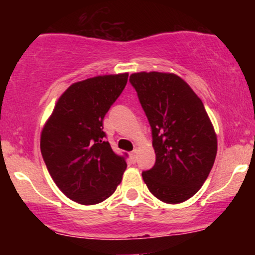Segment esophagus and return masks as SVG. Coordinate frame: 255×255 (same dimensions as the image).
<instances>
[{"mask_svg":"<svg viewBox=\"0 0 255 255\" xmlns=\"http://www.w3.org/2000/svg\"><path fill=\"white\" fill-rule=\"evenodd\" d=\"M136 152H137V150L135 148V150H133L130 152V159H131V162H135L136 160Z\"/></svg>","mask_w":255,"mask_h":255,"instance_id":"34e87169","label":"esophagus"}]
</instances>
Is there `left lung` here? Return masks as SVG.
Instances as JSON below:
<instances>
[{
    "mask_svg": "<svg viewBox=\"0 0 255 255\" xmlns=\"http://www.w3.org/2000/svg\"><path fill=\"white\" fill-rule=\"evenodd\" d=\"M130 84L152 128L156 163L142 172L148 191L166 204L201 188L217 154V135L201 99L174 73H133Z\"/></svg>",
    "mask_w": 255,
    "mask_h": 255,
    "instance_id": "obj_1",
    "label": "left lung"
}]
</instances>
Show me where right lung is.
Returning <instances> with one entry per match:
<instances>
[{"instance_id": "add662e5", "label": "right lung", "mask_w": 255, "mask_h": 255, "mask_svg": "<svg viewBox=\"0 0 255 255\" xmlns=\"http://www.w3.org/2000/svg\"><path fill=\"white\" fill-rule=\"evenodd\" d=\"M127 80L128 73H121L72 84L44 125V162L60 191L75 203H102L121 183L127 153L119 156L105 141L103 120Z\"/></svg>"}]
</instances>
